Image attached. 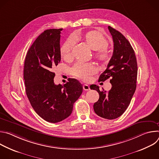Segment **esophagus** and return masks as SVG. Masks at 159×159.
I'll list each match as a JSON object with an SVG mask.
<instances>
[{
	"label": "esophagus",
	"instance_id": "34e87169",
	"mask_svg": "<svg viewBox=\"0 0 159 159\" xmlns=\"http://www.w3.org/2000/svg\"><path fill=\"white\" fill-rule=\"evenodd\" d=\"M83 89L85 90H90L89 85H88L87 84H84V85H83Z\"/></svg>",
	"mask_w": 159,
	"mask_h": 159
}]
</instances>
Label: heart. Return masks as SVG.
<instances>
[{"label": "heart", "mask_w": 159, "mask_h": 159, "mask_svg": "<svg viewBox=\"0 0 159 159\" xmlns=\"http://www.w3.org/2000/svg\"><path fill=\"white\" fill-rule=\"evenodd\" d=\"M75 40H82L88 47L95 50L94 56L99 61L106 63L110 58V52L107 48V41L100 33L96 31H90L83 35H77L68 38L63 43L60 52L63 58L70 60L72 58V50ZM96 71L95 65L93 63H77L70 69V74L82 80H88L90 76Z\"/></svg>", "instance_id": "b5f03b06"}]
</instances>
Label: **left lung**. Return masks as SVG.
<instances>
[{
  "label": "left lung",
  "instance_id": "1",
  "mask_svg": "<svg viewBox=\"0 0 159 159\" xmlns=\"http://www.w3.org/2000/svg\"><path fill=\"white\" fill-rule=\"evenodd\" d=\"M112 37L114 49L106 70L99 81L111 78V89L108 93L93 84L91 89L96 90L99 100L94 104L96 115L107 120H114L121 116L128 107L137 87V62L134 52L128 39L118 31L108 26Z\"/></svg>",
  "mask_w": 159,
  "mask_h": 159
}]
</instances>
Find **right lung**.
Here are the masks:
<instances>
[{
    "mask_svg": "<svg viewBox=\"0 0 159 159\" xmlns=\"http://www.w3.org/2000/svg\"><path fill=\"white\" fill-rule=\"evenodd\" d=\"M61 29L47 30L34 41L28 51L24 80L28 98L37 114L45 121L58 123L69 117L83 87L75 79L55 85L53 70L61 60Z\"/></svg>",
    "mask_w": 159,
    "mask_h": 159,
    "instance_id": "add662e5",
    "label": "right lung"
}]
</instances>
